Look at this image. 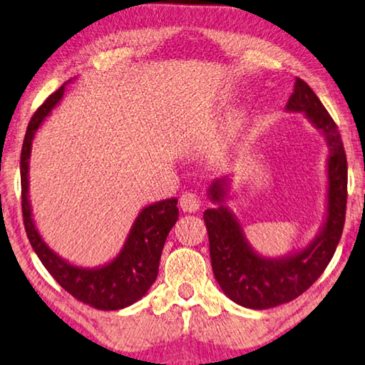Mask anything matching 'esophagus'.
I'll return each instance as SVG.
<instances>
[{"instance_id": "1", "label": "esophagus", "mask_w": 365, "mask_h": 365, "mask_svg": "<svg viewBox=\"0 0 365 365\" xmlns=\"http://www.w3.org/2000/svg\"><path fill=\"white\" fill-rule=\"evenodd\" d=\"M179 205H181L184 212L194 213L200 208V199L192 190H186V192H182L181 197H179Z\"/></svg>"}]
</instances>
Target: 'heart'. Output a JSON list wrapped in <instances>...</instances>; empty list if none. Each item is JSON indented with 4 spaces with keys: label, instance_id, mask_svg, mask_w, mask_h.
Listing matches in <instances>:
<instances>
[{
    "label": "heart",
    "instance_id": "heart-1",
    "mask_svg": "<svg viewBox=\"0 0 365 365\" xmlns=\"http://www.w3.org/2000/svg\"><path fill=\"white\" fill-rule=\"evenodd\" d=\"M241 123H242V113H236L235 118H232V124H235V126H239Z\"/></svg>",
    "mask_w": 365,
    "mask_h": 365
}]
</instances>
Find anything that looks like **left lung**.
<instances>
[{"label": "left lung", "instance_id": "obj_1", "mask_svg": "<svg viewBox=\"0 0 365 365\" xmlns=\"http://www.w3.org/2000/svg\"><path fill=\"white\" fill-rule=\"evenodd\" d=\"M284 110L304 113L325 137L328 147L325 217L312 241L279 257L262 255L249 242L236 215L225 205L231 192V176L215 179L207 190L208 199L215 204L204 212L215 279L232 302L249 309L277 307L301 296L324 273L343 235L348 163L336 124L299 77H296L294 91Z\"/></svg>", "mask_w": 365, "mask_h": 365}]
</instances>
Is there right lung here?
I'll return each mask as SVG.
<instances>
[{
  "label": "right lung",
  "mask_w": 365,
  "mask_h": 365,
  "mask_svg": "<svg viewBox=\"0 0 365 365\" xmlns=\"http://www.w3.org/2000/svg\"><path fill=\"white\" fill-rule=\"evenodd\" d=\"M66 86L63 83L35 111L29 123L21 153L22 217L31 246L58 284L76 299L100 310H118L130 306L147 294L158 274L161 250L168 232L178 222V199H166L143 207L137 215L129 235L115 259L98 267H82L63 259L41 237L35 226L29 199V168L32 142L45 119L61 103Z\"/></svg>",
  "instance_id": "right-lung-1"
}]
</instances>
